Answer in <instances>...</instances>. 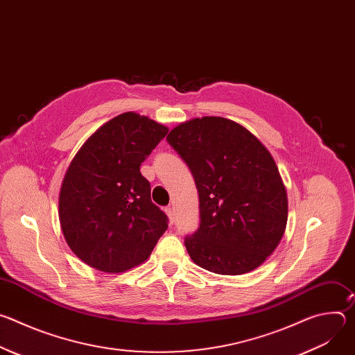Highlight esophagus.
<instances>
[{"mask_svg":"<svg viewBox=\"0 0 355 355\" xmlns=\"http://www.w3.org/2000/svg\"><path fill=\"white\" fill-rule=\"evenodd\" d=\"M164 211H166V214H167L170 222L173 223V222H174V211H173V208H171V207H167Z\"/></svg>","mask_w":355,"mask_h":355,"instance_id":"1","label":"esophagus"}]
</instances>
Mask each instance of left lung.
Masks as SVG:
<instances>
[{
    "mask_svg": "<svg viewBox=\"0 0 355 355\" xmlns=\"http://www.w3.org/2000/svg\"><path fill=\"white\" fill-rule=\"evenodd\" d=\"M167 141L189 167L199 195V227L185 237L192 261L220 275L260 267L288 220L286 189L266 146L220 116L175 126Z\"/></svg>",
    "mask_w": 355,
    "mask_h": 355,
    "instance_id": "obj_1",
    "label": "left lung"
}]
</instances>
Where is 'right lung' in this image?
Instances as JSON below:
<instances>
[{"label": "right lung", "mask_w": 355, "mask_h": 355, "mask_svg": "<svg viewBox=\"0 0 355 355\" xmlns=\"http://www.w3.org/2000/svg\"><path fill=\"white\" fill-rule=\"evenodd\" d=\"M168 129L125 112L94 132L71 160L59 195V219L74 254L104 272L144 263L168 227L151 202L140 164Z\"/></svg>", "instance_id": "add662e5"}]
</instances>
